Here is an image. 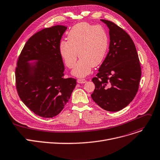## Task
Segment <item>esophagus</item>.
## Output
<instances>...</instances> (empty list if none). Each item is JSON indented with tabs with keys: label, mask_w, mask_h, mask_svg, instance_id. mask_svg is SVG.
<instances>
[{
	"label": "esophagus",
	"mask_w": 160,
	"mask_h": 160,
	"mask_svg": "<svg viewBox=\"0 0 160 160\" xmlns=\"http://www.w3.org/2000/svg\"><path fill=\"white\" fill-rule=\"evenodd\" d=\"M77 82L79 83H84L86 82V80L84 78H79L77 80Z\"/></svg>",
	"instance_id": "esophagus-1"
}]
</instances>
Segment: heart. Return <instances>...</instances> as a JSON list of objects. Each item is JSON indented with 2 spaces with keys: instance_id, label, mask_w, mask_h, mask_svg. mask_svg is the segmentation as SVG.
<instances>
[{
  "instance_id": "heart-1",
  "label": "heart",
  "mask_w": 160,
  "mask_h": 160,
  "mask_svg": "<svg viewBox=\"0 0 160 160\" xmlns=\"http://www.w3.org/2000/svg\"><path fill=\"white\" fill-rule=\"evenodd\" d=\"M67 40L60 42V54L69 69L75 66L78 55L80 59L72 71L74 75L78 77L88 75L92 67L101 64L109 46L108 34L104 28L86 22L74 26L68 32Z\"/></svg>"
}]
</instances>
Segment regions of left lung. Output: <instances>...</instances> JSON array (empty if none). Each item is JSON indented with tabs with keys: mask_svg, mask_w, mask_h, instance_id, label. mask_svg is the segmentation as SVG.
<instances>
[{
	"mask_svg": "<svg viewBox=\"0 0 160 160\" xmlns=\"http://www.w3.org/2000/svg\"><path fill=\"white\" fill-rule=\"evenodd\" d=\"M109 29V51L98 72L92 79L94 102L108 111H118L132 101L142 75L140 60L134 42L122 28L101 19Z\"/></svg>",
	"mask_w": 160,
	"mask_h": 160,
	"instance_id": "1",
	"label": "left lung"
}]
</instances>
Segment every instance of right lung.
Returning <instances> with one entry per match:
<instances>
[{
  "label": "right lung",
  "instance_id": "obj_1",
  "mask_svg": "<svg viewBox=\"0 0 160 160\" xmlns=\"http://www.w3.org/2000/svg\"><path fill=\"white\" fill-rule=\"evenodd\" d=\"M67 27L55 26L37 32L26 42L15 69L20 98L35 114L43 118L58 115L68 102L77 80L64 78V65L59 44ZM37 59L35 65L28 63Z\"/></svg>",
  "mask_w": 160,
  "mask_h": 160
}]
</instances>
